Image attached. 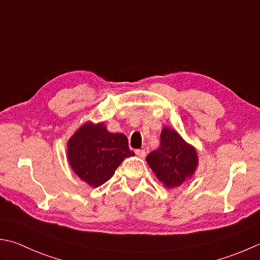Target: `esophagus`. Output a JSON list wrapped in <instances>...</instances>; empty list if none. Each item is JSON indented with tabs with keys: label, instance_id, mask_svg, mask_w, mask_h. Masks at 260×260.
Returning <instances> with one entry per match:
<instances>
[{
	"label": "esophagus",
	"instance_id": "esophagus-1",
	"mask_svg": "<svg viewBox=\"0 0 260 260\" xmlns=\"http://www.w3.org/2000/svg\"><path fill=\"white\" fill-rule=\"evenodd\" d=\"M135 153H136V155H137V156H140V157H144V156H145V154H146V152H145V150H136V151H135Z\"/></svg>",
	"mask_w": 260,
	"mask_h": 260
}]
</instances>
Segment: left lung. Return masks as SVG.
Masks as SVG:
<instances>
[{
    "instance_id": "obj_1",
    "label": "left lung",
    "mask_w": 260,
    "mask_h": 260,
    "mask_svg": "<svg viewBox=\"0 0 260 260\" xmlns=\"http://www.w3.org/2000/svg\"><path fill=\"white\" fill-rule=\"evenodd\" d=\"M146 162L162 185L176 188L190 179L197 170V150L177 131L165 126L160 146L146 156Z\"/></svg>"
}]
</instances>
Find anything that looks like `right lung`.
<instances>
[{
	"instance_id": "1",
	"label": "right lung",
	"mask_w": 260,
	"mask_h": 260,
	"mask_svg": "<svg viewBox=\"0 0 260 260\" xmlns=\"http://www.w3.org/2000/svg\"><path fill=\"white\" fill-rule=\"evenodd\" d=\"M129 150L123 133H110L104 121L81 125L68 142V161L74 174L89 186L96 188L108 181Z\"/></svg>"
}]
</instances>
